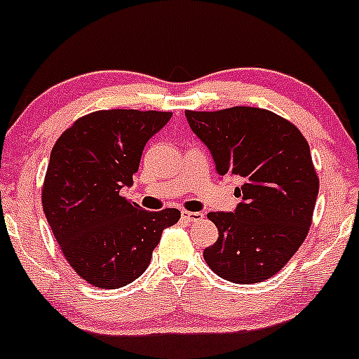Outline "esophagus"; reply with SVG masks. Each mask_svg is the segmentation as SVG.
<instances>
[{"label":"esophagus","instance_id":"1","mask_svg":"<svg viewBox=\"0 0 359 359\" xmlns=\"http://www.w3.org/2000/svg\"><path fill=\"white\" fill-rule=\"evenodd\" d=\"M204 217V214L202 212H190V210H183L181 212V219L183 221H188V223H191V221H198Z\"/></svg>","mask_w":359,"mask_h":359}]
</instances>
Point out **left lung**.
Masks as SVG:
<instances>
[{"label": "left lung", "instance_id": "8db88e82", "mask_svg": "<svg viewBox=\"0 0 359 359\" xmlns=\"http://www.w3.org/2000/svg\"><path fill=\"white\" fill-rule=\"evenodd\" d=\"M188 126L209 149L219 176H238L242 198L233 212H209L216 243L204 259L233 283L276 275L311 226L318 188L309 145L294 124L264 109L187 110Z\"/></svg>", "mask_w": 359, "mask_h": 359}]
</instances>
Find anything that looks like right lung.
<instances>
[{"label": "right lung", "instance_id": "add662e5", "mask_svg": "<svg viewBox=\"0 0 359 359\" xmlns=\"http://www.w3.org/2000/svg\"><path fill=\"white\" fill-rule=\"evenodd\" d=\"M171 112L98 110L55 143L43 184V210L74 271L100 289L135 282L178 209L143 210L121 197L131 187L147 142Z\"/></svg>", "mask_w": 359, "mask_h": 359}]
</instances>
